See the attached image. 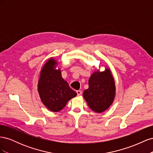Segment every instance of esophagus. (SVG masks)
<instances>
[{"mask_svg":"<svg viewBox=\"0 0 153 153\" xmlns=\"http://www.w3.org/2000/svg\"><path fill=\"white\" fill-rule=\"evenodd\" d=\"M76 93L78 96H80L82 94V91H76Z\"/></svg>","mask_w":153,"mask_h":153,"instance_id":"obj_1","label":"esophagus"}]
</instances>
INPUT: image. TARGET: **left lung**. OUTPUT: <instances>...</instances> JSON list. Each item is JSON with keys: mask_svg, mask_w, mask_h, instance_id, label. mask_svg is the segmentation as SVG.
Here are the masks:
<instances>
[{"mask_svg": "<svg viewBox=\"0 0 153 153\" xmlns=\"http://www.w3.org/2000/svg\"><path fill=\"white\" fill-rule=\"evenodd\" d=\"M115 90L112 72L109 68H106L103 71L97 70L92 74L89 80V88L83 92V96L92 110L101 113L113 103Z\"/></svg>", "mask_w": 153, "mask_h": 153, "instance_id": "left-lung-1", "label": "left lung"}]
</instances>
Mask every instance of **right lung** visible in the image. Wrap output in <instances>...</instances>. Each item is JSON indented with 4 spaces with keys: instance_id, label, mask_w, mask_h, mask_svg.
<instances>
[{
    "instance_id": "right-lung-1",
    "label": "right lung",
    "mask_w": 153,
    "mask_h": 153,
    "mask_svg": "<svg viewBox=\"0 0 153 153\" xmlns=\"http://www.w3.org/2000/svg\"><path fill=\"white\" fill-rule=\"evenodd\" d=\"M58 62L51 57L41 70L38 91L41 101L53 112L61 110L69 100L76 96L68 82L62 77L61 71L57 69Z\"/></svg>"
}]
</instances>
